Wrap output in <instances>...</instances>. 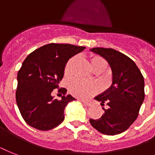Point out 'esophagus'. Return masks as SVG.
<instances>
[{
    "label": "esophagus",
    "instance_id": "obj_1",
    "mask_svg": "<svg viewBox=\"0 0 155 155\" xmlns=\"http://www.w3.org/2000/svg\"><path fill=\"white\" fill-rule=\"evenodd\" d=\"M83 103H84V105H86V106H87V107H91V105H92V104H91V102H88V101H84V100H83Z\"/></svg>",
    "mask_w": 155,
    "mask_h": 155
}]
</instances>
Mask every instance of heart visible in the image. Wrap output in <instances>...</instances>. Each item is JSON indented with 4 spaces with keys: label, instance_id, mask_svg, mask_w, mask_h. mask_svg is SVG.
Wrapping results in <instances>:
<instances>
[{
    "label": "heart",
    "instance_id": "b5f03b06",
    "mask_svg": "<svg viewBox=\"0 0 155 155\" xmlns=\"http://www.w3.org/2000/svg\"><path fill=\"white\" fill-rule=\"evenodd\" d=\"M75 63V58L73 57L68 60L65 67V73L71 74L73 71L74 64ZM92 67L95 65L103 64L107 66V62L104 59L100 57H94L91 59ZM100 88V86L98 83L95 82H88L80 79H74L70 82L69 90L72 95L80 98H89L91 95H95L98 92Z\"/></svg>",
    "mask_w": 155,
    "mask_h": 155
}]
</instances>
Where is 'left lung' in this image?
<instances>
[{"label":"left lung","mask_w":155,"mask_h":155,"mask_svg":"<svg viewBox=\"0 0 155 155\" xmlns=\"http://www.w3.org/2000/svg\"><path fill=\"white\" fill-rule=\"evenodd\" d=\"M103 56L112 71V84L95 98L101 102L104 113L99 119H90L91 125L107 135L121 134L136 120L145 98L144 79L133 60L112 48H92Z\"/></svg>","instance_id":"obj_1"}]
</instances>
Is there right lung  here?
<instances>
[{
	"mask_svg": "<svg viewBox=\"0 0 155 155\" xmlns=\"http://www.w3.org/2000/svg\"><path fill=\"white\" fill-rule=\"evenodd\" d=\"M85 49L69 44H48L30 53L17 73L16 100L24 120L32 127L49 130L64 119V108L75 100L71 95L54 99L68 60ZM66 89H59L64 93Z\"/></svg>",
	"mask_w": 155,
	"mask_h": 155,
	"instance_id": "right-lung-1",
	"label": "right lung"
}]
</instances>
